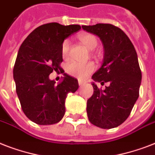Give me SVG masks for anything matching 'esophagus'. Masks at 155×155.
Listing matches in <instances>:
<instances>
[{
	"instance_id": "esophagus-1",
	"label": "esophagus",
	"mask_w": 155,
	"mask_h": 155,
	"mask_svg": "<svg viewBox=\"0 0 155 155\" xmlns=\"http://www.w3.org/2000/svg\"><path fill=\"white\" fill-rule=\"evenodd\" d=\"M78 83H79V85H80V86H83V85L84 84H85V81L84 80H78Z\"/></svg>"
}]
</instances>
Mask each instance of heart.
I'll use <instances>...</instances> for the list:
<instances>
[{
    "instance_id": "b5f03b06",
    "label": "heart",
    "mask_w": 155,
    "mask_h": 155,
    "mask_svg": "<svg viewBox=\"0 0 155 155\" xmlns=\"http://www.w3.org/2000/svg\"><path fill=\"white\" fill-rule=\"evenodd\" d=\"M79 38L86 47L90 50H94L98 45L97 38L91 34H83L79 36ZM71 50L70 39H65L61 45V53L63 58H67L69 56ZM66 70L70 75L78 78H85L95 70V65L92 63H81L71 61L66 67Z\"/></svg>"
}]
</instances>
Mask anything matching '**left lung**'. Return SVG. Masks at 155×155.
Returning <instances> with one entry per match:
<instances>
[{
	"mask_svg": "<svg viewBox=\"0 0 155 155\" xmlns=\"http://www.w3.org/2000/svg\"><path fill=\"white\" fill-rule=\"evenodd\" d=\"M82 28L97 35L104 49L103 64L92 79L109 84L104 90L92 84L94 92L87 100V117L101 129L117 127L130 116L139 97L142 71L137 52L127 35L115 25L99 23Z\"/></svg>",
	"mask_w": 155,
	"mask_h": 155,
	"instance_id": "left-lung-1",
	"label": "left lung"
}]
</instances>
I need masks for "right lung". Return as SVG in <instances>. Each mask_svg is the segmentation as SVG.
Segmentation results:
<instances>
[{
    "instance_id": "right-lung-1",
    "label": "right lung",
    "mask_w": 155,
    "mask_h": 155,
    "mask_svg": "<svg viewBox=\"0 0 155 155\" xmlns=\"http://www.w3.org/2000/svg\"><path fill=\"white\" fill-rule=\"evenodd\" d=\"M81 29L79 25L57 22L36 28L21 45L13 67L16 92L25 115L38 125H53L65 114V100L79 87L75 78L64 74L55 84L49 75L64 72L61 45L65 38Z\"/></svg>"
}]
</instances>
